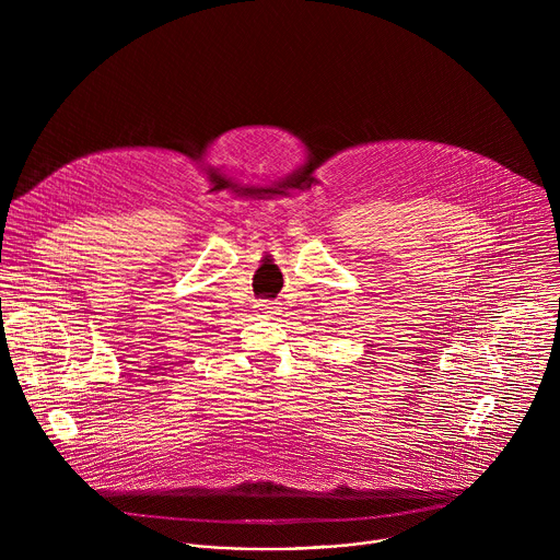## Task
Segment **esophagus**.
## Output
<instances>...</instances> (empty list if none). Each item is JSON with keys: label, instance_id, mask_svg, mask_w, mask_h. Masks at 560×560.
Instances as JSON below:
<instances>
[{"label": "esophagus", "instance_id": "1", "mask_svg": "<svg viewBox=\"0 0 560 560\" xmlns=\"http://www.w3.org/2000/svg\"><path fill=\"white\" fill-rule=\"evenodd\" d=\"M257 310H259V314H266V316L277 314V305H275V303H268V301H259V303H257Z\"/></svg>", "mask_w": 560, "mask_h": 560}]
</instances>
